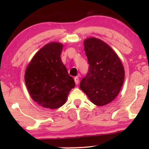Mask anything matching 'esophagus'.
<instances>
[{
	"mask_svg": "<svg viewBox=\"0 0 149 149\" xmlns=\"http://www.w3.org/2000/svg\"><path fill=\"white\" fill-rule=\"evenodd\" d=\"M74 81H75V84H76V85L79 84V77H74Z\"/></svg>",
	"mask_w": 149,
	"mask_h": 149,
	"instance_id": "obj_1",
	"label": "esophagus"
}]
</instances>
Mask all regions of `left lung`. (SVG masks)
<instances>
[{"instance_id":"1","label":"left lung","mask_w":149,"mask_h":149,"mask_svg":"<svg viewBox=\"0 0 149 149\" xmlns=\"http://www.w3.org/2000/svg\"><path fill=\"white\" fill-rule=\"evenodd\" d=\"M84 49L89 68L80 83V89L93 104H109L123 85L125 72L122 63L112 48L100 39H86Z\"/></svg>"}]
</instances>
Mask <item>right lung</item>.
<instances>
[{
  "label": "right lung",
  "mask_w": 149,
  "mask_h": 149,
  "mask_svg": "<svg viewBox=\"0 0 149 149\" xmlns=\"http://www.w3.org/2000/svg\"><path fill=\"white\" fill-rule=\"evenodd\" d=\"M63 45L52 42L41 48L25 73V82L32 99L42 107L56 109L66 102L75 87L60 58Z\"/></svg>",
  "instance_id": "right-lung-1"
}]
</instances>
